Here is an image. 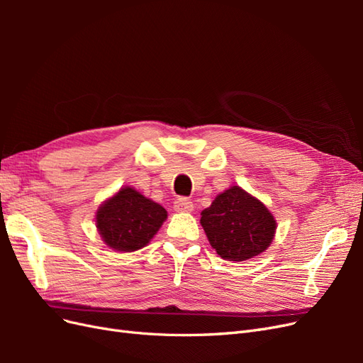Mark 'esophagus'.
Listing matches in <instances>:
<instances>
[{"mask_svg":"<svg viewBox=\"0 0 363 363\" xmlns=\"http://www.w3.org/2000/svg\"><path fill=\"white\" fill-rule=\"evenodd\" d=\"M174 211L179 213H189L194 211V204L188 199H177L174 201Z\"/></svg>","mask_w":363,"mask_h":363,"instance_id":"1","label":"esophagus"}]
</instances>
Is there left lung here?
Listing matches in <instances>:
<instances>
[{"label": "left lung", "mask_w": 363, "mask_h": 363, "mask_svg": "<svg viewBox=\"0 0 363 363\" xmlns=\"http://www.w3.org/2000/svg\"><path fill=\"white\" fill-rule=\"evenodd\" d=\"M200 223L216 255L244 262L268 250L277 221L269 208L240 186L218 194L201 212Z\"/></svg>", "instance_id": "obj_1"}]
</instances>
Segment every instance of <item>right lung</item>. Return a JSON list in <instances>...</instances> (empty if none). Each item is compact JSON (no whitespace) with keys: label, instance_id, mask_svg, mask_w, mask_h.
<instances>
[{"label":"right lung","instance_id":"obj_1","mask_svg":"<svg viewBox=\"0 0 363 363\" xmlns=\"http://www.w3.org/2000/svg\"><path fill=\"white\" fill-rule=\"evenodd\" d=\"M167 218L159 203L124 186L96 208L95 225L108 248L131 252L148 245Z\"/></svg>","mask_w":363,"mask_h":363}]
</instances>
